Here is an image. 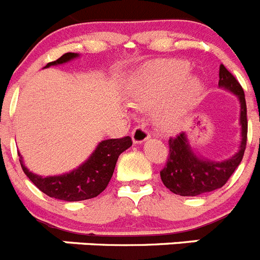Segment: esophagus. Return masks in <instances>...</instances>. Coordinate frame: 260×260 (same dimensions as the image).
I'll return each instance as SVG.
<instances>
[{
  "label": "esophagus",
  "instance_id": "esophagus-1",
  "mask_svg": "<svg viewBox=\"0 0 260 260\" xmlns=\"http://www.w3.org/2000/svg\"><path fill=\"white\" fill-rule=\"evenodd\" d=\"M132 138L133 142H134L135 144H141L150 138V132H148L144 126H138V127H135L134 130H133Z\"/></svg>",
  "mask_w": 260,
  "mask_h": 260
}]
</instances>
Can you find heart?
<instances>
[{
	"mask_svg": "<svg viewBox=\"0 0 260 260\" xmlns=\"http://www.w3.org/2000/svg\"><path fill=\"white\" fill-rule=\"evenodd\" d=\"M203 82L190 74V63L183 59H157L135 77L130 88L132 104L148 108L162 102L156 112V122L169 133L182 127L190 112L201 102Z\"/></svg>",
	"mask_w": 260,
	"mask_h": 260,
	"instance_id": "heart-1",
	"label": "heart"
}]
</instances>
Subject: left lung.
Segmentation results:
<instances>
[{"mask_svg":"<svg viewBox=\"0 0 260 260\" xmlns=\"http://www.w3.org/2000/svg\"><path fill=\"white\" fill-rule=\"evenodd\" d=\"M219 87L234 93L240 102V147L232 157L225 158L222 161H215L195 152L186 133H182L176 138H171L169 157L165 168L160 172V177L168 189L181 197H197L220 189L226 183L229 177L242 161L247 141L245 92L238 80L226 70L224 65H220Z\"/></svg>","mask_w":260,"mask_h":260,"instance_id":"obj_1","label":"left lung"}]
</instances>
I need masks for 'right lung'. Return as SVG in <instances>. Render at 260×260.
I'll list each match as a JSON object with an SVG mask.
<instances>
[{
    "label": "right lung",
    "instance_id": "1",
    "mask_svg": "<svg viewBox=\"0 0 260 260\" xmlns=\"http://www.w3.org/2000/svg\"><path fill=\"white\" fill-rule=\"evenodd\" d=\"M78 57V53H65L56 61L47 63L44 69L63 65ZM132 144L133 141L130 137L102 141L89 157L79 167L68 173L48 177L39 176L29 171L23 162V156L19 152L18 155L23 172L39 190L50 198L66 202H79L95 198L104 191L113 176L118 156L128 147H132Z\"/></svg>",
    "mask_w": 260,
    "mask_h": 260
}]
</instances>
